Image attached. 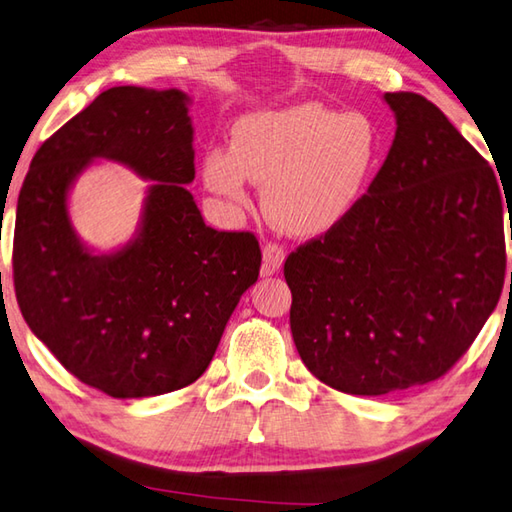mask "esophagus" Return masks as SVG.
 I'll use <instances>...</instances> for the list:
<instances>
[{
	"label": "esophagus",
	"instance_id": "esophagus-1",
	"mask_svg": "<svg viewBox=\"0 0 512 512\" xmlns=\"http://www.w3.org/2000/svg\"><path fill=\"white\" fill-rule=\"evenodd\" d=\"M262 259H264V262H262V275L268 277V275L277 273V270L284 266L286 253H284V248L279 246V244H266L264 250H262Z\"/></svg>",
	"mask_w": 512,
	"mask_h": 512
}]
</instances>
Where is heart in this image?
I'll return each instance as SVG.
<instances>
[{"instance_id":"obj_1","label":"heart","mask_w":512,"mask_h":512,"mask_svg":"<svg viewBox=\"0 0 512 512\" xmlns=\"http://www.w3.org/2000/svg\"><path fill=\"white\" fill-rule=\"evenodd\" d=\"M382 155V133L368 115L304 102L239 119L230 150L204 157V184L235 206H248V179L264 184L270 222L286 235L317 237L362 202Z\"/></svg>"}]
</instances>
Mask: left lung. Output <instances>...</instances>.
<instances>
[{
  "label": "left lung",
  "mask_w": 512,
  "mask_h": 512,
  "mask_svg": "<svg viewBox=\"0 0 512 512\" xmlns=\"http://www.w3.org/2000/svg\"><path fill=\"white\" fill-rule=\"evenodd\" d=\"M384 102L397 130L368 193L284 264L297 353L348 395L442 377L495 310L506 273L493 168L426 97Z\"/></svg>",
  "instance_id": "left-lung-1"
}]
</instances>
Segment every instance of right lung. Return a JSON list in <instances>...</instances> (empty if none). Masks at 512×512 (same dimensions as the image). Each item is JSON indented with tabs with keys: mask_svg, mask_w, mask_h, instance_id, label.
<instances>
[{
	"mask_svg": "<svg viewBox=\"0 0 512 512\" xmlns=\"http://www.w3.org/2000/svg\"><path fill=\"white\" fill-rule=\"evenodd\" d=\"M184 90L115 86L37 150L19 190L13 275L28 328L79 382L117 399L155 397L204 375L230 315L257 282L250 233L204 224ZM99 158L151 186L136 235L110 254L81 242L67 213Z\"/></svg>",
	"mask_w": 512,
	"mask_h": 512,
	"instance_id": "1",
	"label": "right lung"
}]
</instances>
